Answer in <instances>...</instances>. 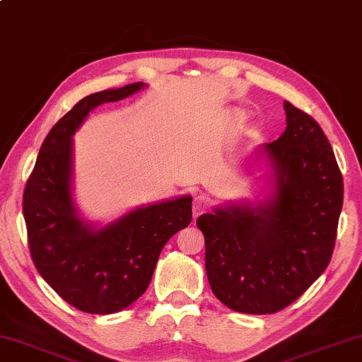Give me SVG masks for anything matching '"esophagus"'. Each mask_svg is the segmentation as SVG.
I'll use <instances>...</instances> for the list:
<instances>
[{
  "instance_id": "obj_1",
  "label": "esophagus",
  "mask_w": 362,
  "mask_h": 362,
  "mask_svg": "<svg viewBox=\"0 0 362 362\" xmlns=\"http://www.w3.org/2000/svg\"><path fill=\"white\" fill-rule=\"evenodd\" d=\"M206 206V197L205 195H195L194 197V216H199Z\"/></svg>"
}]
</instances>
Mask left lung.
<instances>
[{"label": "left lung", "mask_w": 362, "mask_h": 362, "mask_svg": "<svg viewBox=\"0 0 362 362\" xmlns=\"http://www.w3.org/2000/svg\"><path fill=\"white\" fill-rule=\"evenodd\" d=\"M286 129L258 153L269 192L197 218L214 295L230 310L272 315L298 300L329 263L343 209V175L311 115L285 100Z\"/></svg>", "instance_id": "left-lung-1"}]
</instances>
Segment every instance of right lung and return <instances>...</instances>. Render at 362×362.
Returning a JSON list of instances; mask_svg holds the SVG:
<instances>
[{"instance_id":"right-lung-1","label":"right lung","mask_w":362,"mask_h":362,"mask_svg":"<svg viewBox=\"0 0 362 362\" xmlns=\"http://www.w3.org/2000/svg\"><path fill=\"white\" fill-rule=\"evenodd\" d=\"M144 83L81 99L47 134L23 197L31 258L45 281L77 310L112 315L151 283L162 248L192 221V197L137 206L107 225L84 220L74 202V136L93 109Z\"/></svg>"}]
</instances>
